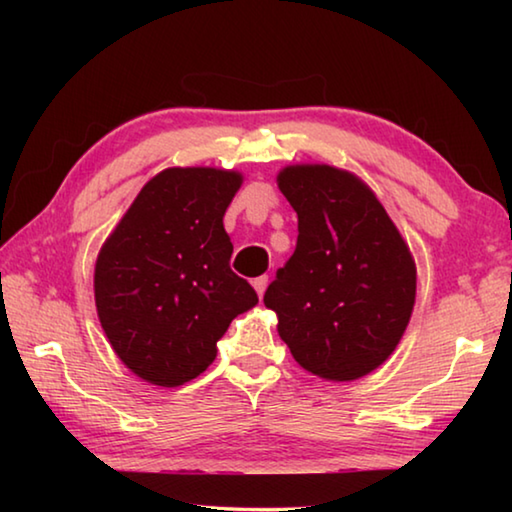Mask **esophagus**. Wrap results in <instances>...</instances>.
<instances>
[{"label": "esophagus", "mask_w": 512, "mask_h": 512, "mask_svg": "<svg viewBox=\"0 0 512 512\" xmlns=\"http://www.w3.org/2000/svg\"><path fill=\"white\" fill-rule=\"evenodd\" d=\"M253 287H255V291H257V296L262 298V296H264V291H266V287H268V275H259V277H255Z\"/></svg>", "instance_id": "34e87169"}]
</instances>
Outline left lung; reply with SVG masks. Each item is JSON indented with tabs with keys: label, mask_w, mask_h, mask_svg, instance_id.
<instances>
[{
	"label": "left lung",
	"mask_w": 512,
	"mask_h": 512,
	"mask_svg": "<svg viewBox=\"0 0 512 512\" xmlns=\"http://www.w3.org/2000/svg\"><path fill=\"white\" fill-rule=\"evenodd\" d=\"M298 214L289 262L264 293L302 368L352 381L391 357L415 302V264L375 194L352 173L298 164L277 176Z\"/></svg>",
	"instance_id": "1"
}]
</instances>
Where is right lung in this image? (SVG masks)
I'll return each instance as SVG.
<instances>
[{
	"label": "right lung",
	"instance_id": "right-lung-1",
	"mask_svg": "<svg viewBox=\"0 0 512 512\" xmlns=\"http://www.w3.org/2000/svg\"><path fill=\"white\" fill-rule=\"evenodd\" d=\"M239 185L235 171H162L101 248V327L117 357L151 384L180 386L201 375L232 318L257 305L255 289L232 273L223 228Z\"/></svg>",
	"mask_w": 512,
	"mask_h": 512
}]
</instances>
